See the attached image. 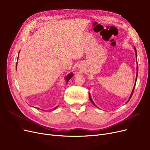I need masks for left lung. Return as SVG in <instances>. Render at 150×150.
Returning <instances> with one entry per match:
<instances>
[{"mask_svg": "<svg viewBox=\"0 0 150 150\" xmlns=\"http://www.w3.org/2000/svg\"><path fill=\"white\" fill-rule=\"evenodd\" d=\"M134 50H135V53H136V62H137V51H136V49L135 48V47H134ZM137 75H138V66L137 65V74H136V82H135L134 86V88H133V89H132V92H131V96H130V97H129V98L128 100L127 101V103H128V102L129 101V100L131 99V97H132V94H133V92H134V90L135 86H136V81H137ZM89 99H90L92 103H93V105H95L96 106H96L95 104H94L93 101V100H92V98H91V94H90V93H89Z\"/></svg>", "mask_w": 150, "mask_h": 150, "instance_id": "left-lung-1", "label": "left lung"}]
</instances>
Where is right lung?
I'll return each mask as SVG.
<instances>
[{
    "label": "right lung",
    "instance_id": "1",
    "mask_svg": "<svg viewBox=\"0 0 150 150\" xmlns=\"http://www.w3.org/2000/svg\"><path fill=\"white\" fill-rule=\"evenodd\" d=\"M18 58H19V54H18ZM17 63H18V62H17ZM16 67H17V64H16ZM73 76H74V74H73L72 73H70V74H68V75L65 77V80H66V82L67 83V82L69 81V80L70 79V78H72L73 77ZM57 108H58V106L55 107V108H54L53 109H52V110H55Z\"/></svg>",
    "mask_w": 150,
    "mask_h": 150
}]
</instances>
